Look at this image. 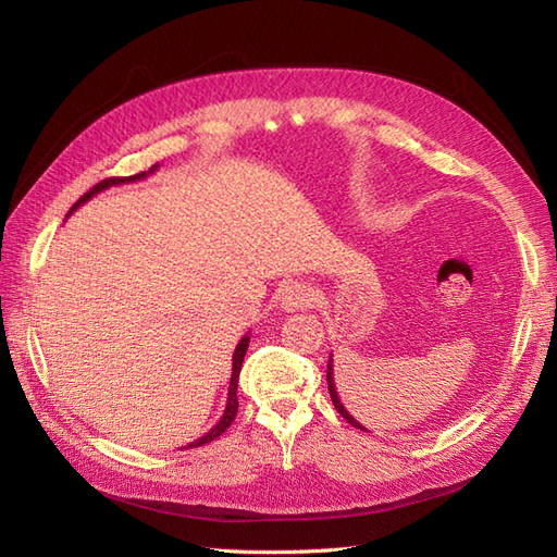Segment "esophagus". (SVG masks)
<instances>
[{
    "instance_id": "34e87169",
    "label": "esophagus",
    "mask_w": 557,
    "mask_h": 557,
    "mask_svg": "<svg viewBox=\"0 0 557 557\" xmlns=\"http://www.w3.org/2000/svg\"><path fill=\"white\" fill-rule=\"evenodd\" d=\"M278 301H281V309L295 313V311L311 307L315 301V293L309 288L307 283L293 281L288 285H283L281 293H278Z\"/></svg>"
}]
</instances>
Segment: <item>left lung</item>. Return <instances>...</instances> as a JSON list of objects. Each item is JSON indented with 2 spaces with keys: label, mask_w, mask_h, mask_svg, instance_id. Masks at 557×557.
Here are the masks:
<instances>
[{
  "label": "left lung",
  "mask_w": 557,
  "mask_h": 557,
  "mask_svg": "<svg viewBox=\"0 0 557 557\" xmlns=\"http://www.w3.org/2000/svg\"><path fill=\"white\" fill-rule=\"evenodd\" d=\"M327 391H330V397H332V401H334V409L339 411L350 425H356L358 430H364V432H369L367 428H362L356 418H352L348 411H346V407L342 404V399H339V395H336V385H334V369H332V356H330V362H327Z\"/></svg>",
  "instance_id": "1"
}]
</instances>
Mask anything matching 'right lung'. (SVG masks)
Listing matches in <instances>:
<instances>
[{
	"label": "right lung",
	"instance_id": "1",
	"mask_svg": "<svg viewBox=\"0 0 557 557\" xmlns=\"http://www.w3.org/2000/svg\"><path fill=\"white\" fill-rule=\"evenodd\" d=\"M156 170H158V164L150 166L148 172L134 174V176H127V178H107V181H99L92 190H88L86 195H83V197L76 201V205L72 207V211H70V213H74L81 205H86L88 199H92L95 195H99L102 190L113 188V185H123V183H137V181H144L146 176H150V174H153ZM248 342H250V336H248V334H244V336H242V342L237 344V348H234V356H232V379H230V391H227V404H225V411H223L221 420H218V423H215L207 434H201L199 440L190 442L188 446H183V448H197V446H205V444L213 442L215 436H221V434L232 425V420H234V416H237V409H239V401H237V385H239V372H242V364H244V356H246Z\"/></svg>",
	"mask_w": 557,
	"mask_h": 557
}]
</instances>
